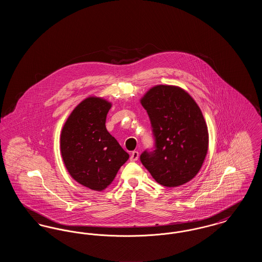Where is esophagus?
I'll list each match as a JSON object with an SVG mask.
<instances>
[{"label":"esophagus","mask_w":262,"mask_h":262,"mask_svg":"<svg viewBox=\"0 0 262 262\" xmlns=\"http://www.w3.org/2000/svg\"><path fill=\"white\" fill-rule=\"evenodd\" d=\"M138 157H139V153H138L137 151H133L129 160H130L132 162H135V161H137V159H138Z\"/></svg>","instance_id":"esophagus-1"}]
</instances>
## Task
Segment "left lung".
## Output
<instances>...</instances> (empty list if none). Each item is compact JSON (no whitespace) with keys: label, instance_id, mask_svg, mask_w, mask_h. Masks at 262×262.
<instances>
[{"label":"left lung","instance_id":"8db88e82","mask_svg":"<svg viewBox=\"0 0 262 262\" xmlns=\"http://www.w3.org/2000/svg\"><path fill=\"white\" fill-rule=\"evenodd\" d=\"M140 103L150 119L156 149L144 151L140 161L164 187L182 186L192 180L208 151V128L200 106L183 88L155 85Z\"/></svg>","mask_w":262,"mask_h":262}]
</instances>
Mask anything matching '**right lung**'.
I'll return each mask as SVG.
<instances>
[{
  "label": "right lung",
  "instance_id": "right-lung-1",
  "mask_svg": "<svg viewBox=\"0 0 262 262\" xmlns=\"http://www.w3.org/2000/svg\"><path fill=\"white\" fill-rule=\"evenodd\" d=\"M112 103L102 97L82 100L62 126L60 148L71 177L90 189L102 191L112 184L129 155L106 128Z\"/></svg>",
  "mask_w": 262,
  "mask_h": 262
}]
</instances>
